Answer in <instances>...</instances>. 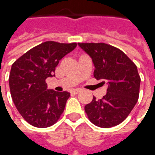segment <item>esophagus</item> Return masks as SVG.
<instances>
[{
	"label": "esophagus",
	"mask_w": 155,
	"mask_h": 155,
	"mask_svg": "<svg viewBox=\"0 0 155 155\" xmlns=\"http://www.w3.org/2000/svg\"><path fill=\"white\" fill-rule=\"evenodd\" d=\"M81 91V89H74V90H73V91H71V92H72L73 94H78V93H80Z\"/></svg>",
	"instance_id": "34e87169"
}]
</instances>
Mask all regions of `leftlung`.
Returning a JSON list of instances; mask_svg holds the SVG:
<instances>
[{
    "instance_id": "left-lung-1",
    "label": "left lung",
    "mask_w": 155,
    "mask_h": 155,
    "mask_svg": "<svg viewBox=\"0 0 155 155\" xmlns=\"http://www.w3.org/2000/svg\"><path fill=\"white\" fill-rule=\"evenodd\" d=\"M92 59L94 76L108 83L101 100L93 97L84 106L89 120L96 126L110 128L122 123L136 104L140 77L137 66L123 51L105 43H78ZM105 83L104 81H103Z\"/></svg>"
}]
</instances>
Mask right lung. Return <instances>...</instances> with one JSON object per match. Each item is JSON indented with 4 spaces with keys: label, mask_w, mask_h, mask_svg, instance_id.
I'll list each match as a JSON object with an SVG mask.
<instances>
[{
    "label": "right lung",
    "mask_w": 155,
    "mask_h": 155,
    "mask_svg": "<svg viewBox=\"0 0 155 155\" xmlns=\"http://www.w3.org/2000/svg\"><path fill=\"white\" fill-rule=\"evenodd\" d=\"M76 43L45 41L31 49L12 64L9 85L12 101L24 120L37 128L58 121L71 94L48 90L45 80L54 76L55 67Z\"/></svg>",
    "instance_id": "1"
}]
</instances>
